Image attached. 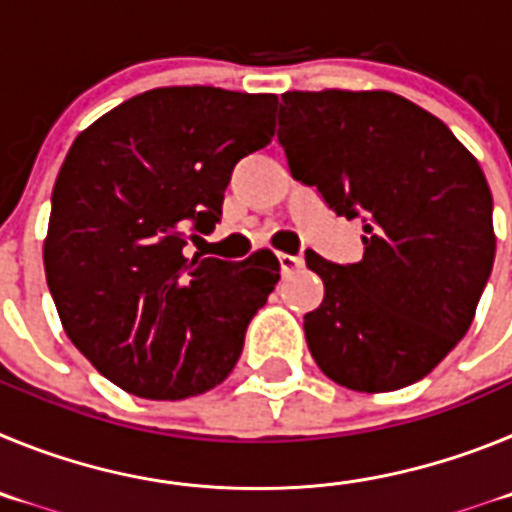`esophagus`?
<instances>
[{
	"label": "esophagus",
	"instance_id": "obj_1",
	"mask_svg": "<svg viewBox=\"0 0 512 512\" xmlns=\"http://www.w3.org/2000/svg\"><path fill=\"white\" fill-rule=\"evenodd\" d=\"M277 259H279V266H282L284 274L300 269V266L305 264V259H302V256H289V253H279Z\"/></svg>",
	"mask_w": 512,
	"mask_h": 512
}]
</instances>
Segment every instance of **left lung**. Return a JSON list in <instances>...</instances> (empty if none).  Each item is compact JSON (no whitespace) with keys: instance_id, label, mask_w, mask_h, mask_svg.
<instances>
[{"instance_id":"1","label":"left lung","mask_w":512,"mask_h":512,"mask_svg":"<svg viewBox=\"0 0 512 512\" xmlns=\"http://www.w3.org/2000/svg\"><path fill=\"white\" fill-rule=\"evenodd\" d=\"M277 138L295 179L364 223L356 264L305 256L325 284L305 315L312 359L356 392L418 382L464 338L495 261L477 158L436 115L379 89L282 94Z\"/></svg>"}]
</instances>
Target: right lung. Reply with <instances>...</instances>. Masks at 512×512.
<instances>
[{
	"mask_svg": "<svg viewBox=\"0 0 512 512\" xmlns=\"http://www.w3.org/2000/svg\"><path fill=\"white\" fill-rule=\"evenodd\" d=\"M274 94L151 89L66 153L43 264L66 336L130 395L184 400L233 372L279 282L274 253L241 264L184 253L223 215L233 166L274 135ZM197 238V235H192Z\"/></svg>",
	"mask_w": 512,
	"mask_h": 512,
	"instance_id": "obj_1",
	"label": "right lung"
}]
</instances>
